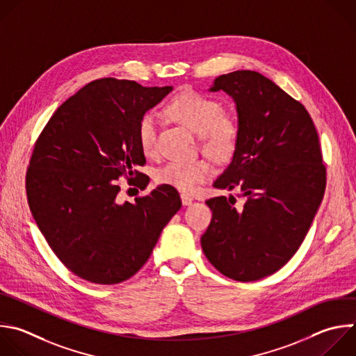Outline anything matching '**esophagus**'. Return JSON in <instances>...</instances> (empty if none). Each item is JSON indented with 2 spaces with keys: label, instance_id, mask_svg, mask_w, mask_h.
Instances as JSON below:
<instances>
[{
  "label": "esophagus",
  "instance_id": "34e87169",
  "mask_svg": "<svg viewBox=\"0 0 356 356\" xmlns=\"http://www.w3.org/2000/svg\"><path fill=\"white\" fill-rule=\"evenodd\" d=\"M180 198H181V204H183V205H190V204L193 202V197H190V195H187V194H181Z\"/></svg>",
  "mask_w": 356,
  "mask_h": 356
}]
</instances>
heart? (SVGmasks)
I'll use <instances>...</instances> for the list:
<instances>
[{
	"label": "heart",
	"instance_id": "heart-1",
	"mask_svg": "<svg viewBox=\"0 0 356 356\" xmlns=\"http://www.w3.org/2000/svg\"><path fill=\"white\" fill-rule=\"evenodd\" d=\"M176 122L200 136V144L205 154L213 159L223 161L232 156L241 140V120L233 111H223L218 99L198 92H184L176 96L168 106ZM159 117L154 111H147L138 122L137 140L145 156H154L158 151ZM213 168L208 161L169 162L156 172V181L173 186L180 191L190 193L197 186L208 180Z\"/></svg>",
	"mask_w": 356,
	"mask_h": 356
}]
</instances>
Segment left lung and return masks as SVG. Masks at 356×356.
Instances as JSON below:
<instances>
[{
  "mask_svg": "<svg viewBox=\"0 0 356 356\" xmlns=\"http://www.w3.org/2000/svg\"><path fill=\"white\" fill-rule=\"evenodd\" d=\"M236 102L241 140L233 161L215 180L238 187L236 200H207L212 219L201 236L208 261L225 277L249 282L284 267L300 248L325 190L318 134L306 107L267 76L249 70L215 79Z\"/></svg>",
  "mask_w": 356,
  "mask_h": 356,
  "instance_id": "left-lung-1",
  "label": "left lung"
}]
</instances>
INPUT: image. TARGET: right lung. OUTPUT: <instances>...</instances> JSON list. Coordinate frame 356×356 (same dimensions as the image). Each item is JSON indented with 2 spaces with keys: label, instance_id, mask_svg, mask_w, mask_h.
<instances>
[{
  "label": "right lung",
  "instance_id": "1",
  "mask_svg": "<svg viewBox=\"0 0 356 356\" xmlns=\"http://www.w3.org/2000/svg\"><path fill=\"white\" fill-rule=\"evenodd\" d=\"M172 86L102 78L67 99L36 140L26 194L50 249L76 277L100 285L130 280L148 261L162 229L180 209L162 184L136 204L120 202V177L144 190L149 177L137 140L145 111Z\"/></svg>",
  "mask_w": 356,
  "mask_h": 356
}]
</instances>
